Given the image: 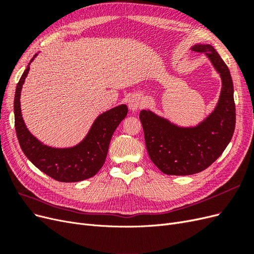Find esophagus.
Wrapping results in <instances>:
<instances>
[{"label": "esophagus", "mask_w": 254, "mask_h": 254, "mask_svg": "<svg viewBox=\"0 0 254 254\" xmlns=\"http://www.w3.org/2000/svg\"><path fill=\"white\" fill-rule=\"evenodd\" d=\"M143 103H142V98L140 97V95L134 94L132 96H130L129 101H128V106H129V109L131 111H136L137 109L142 107Z\"/></svg>", "instance_id": "34e87169"}]
</instances>
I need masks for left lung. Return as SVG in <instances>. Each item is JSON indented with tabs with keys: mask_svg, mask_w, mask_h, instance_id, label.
I'll list each match as a JSON object with an SVG mask.
<instances>
[{
	"mask_svg": "<svg viewBox=\"0 0 254 254\" xmlns=\"http://www.w3.org/2000/svg\"><path fill=\"white\" fill-rule=\"evenodd\" d=\"M191 50L204 53L220 75L221 91L214 111L195 127H179L149 110L140 112L149 158L166 175L204 171L224 152L235 128L234 89L227 64L210 44H196Z\"/></svg>",
	"mask_w": 254,
	"mask_h": 254,
	"instance_id": "1",
	"label": "left lung"
}]
</instances>
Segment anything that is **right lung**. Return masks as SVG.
I'll return each mask as SVG.
<instances>
[{
    "label": "right lung",
    "instance_id": "1",
    "mask_svg": "<svg viewBox=\"0 0 254 254\" xmlns=\"http://www.w3.org/2000/svg\"><path fill=\"white\" fill-rule=\"evenodd\" d=\"M28 71L29 64L17 84L13 102L14 127L23 152L37 168L57 181L78 182L91 178L104 165L114 130L127 115V106L120 105L98 115L86 137L74 147H50L28 131L22 118L20 95Z\"/></svg>",
    "mask_w": 254,
    "mask_h": 254
}]
</instances>
